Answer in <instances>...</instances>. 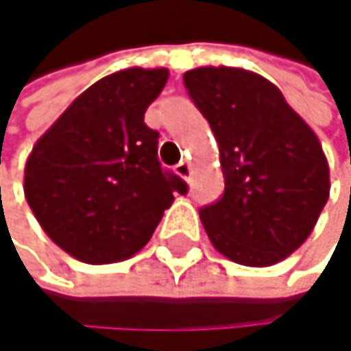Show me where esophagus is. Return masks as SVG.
Wrapping results in <instances>:
<instances>
[{
	"label": "esophagus",
	"instance_id": "obj_1",
	"mask_svg": "<svg viewBox=\"0 0 351 351\" xmlns=\"http://www.w3.org/2000/svg\"><path fill=\"white\" fill-rule=\"evenodd\" d=\"M174 170H177V174L179 177H183L185 181H189V174H191V166H189V162H179L177 166H174Z\"/></svg>",
	"mask_w": 351,
	"mask_h": 351
}]
</instances>
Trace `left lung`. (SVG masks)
Returning <instances> with one entry per match:
<instances>
[{"label":"left lung","instance_id":"8db88e82","mask_svg":"<svg viewBox=\"0 0 351 351\" xmlns=\"http://www.w3.org/2000/svg\"><path fill=\"white\" fill-rule=\"evenodd\" d=\"M216 137L224 193L199 218L212 245L245 266H270L312 233L329 199L320 141L260 74L208 66L183 74Z\"/></svg>","mask_w":351,"mask_h":351}]
</instances>
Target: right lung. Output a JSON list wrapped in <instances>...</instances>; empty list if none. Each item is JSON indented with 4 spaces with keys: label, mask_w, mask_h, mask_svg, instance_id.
<instances>
[{
    "label": "right lung",
    "mask_w": 351,
    "mask_h": 351,
    "mask_svg": "<svg viewBox=\"0 0 351 351\" xmlns=\"http://www.w3.org/2000/svg\"><path fill=\"white\" fill-rule=\"evenodd\" d=\"M168 70L127 68L104 77L56 120L24 168V195L43 231L87 264L137 254L174 193L187 183L158 160L160 133L145 124Z\"/></svg>",
    "instance_id": "right-lung-1"
}]
</instances>
